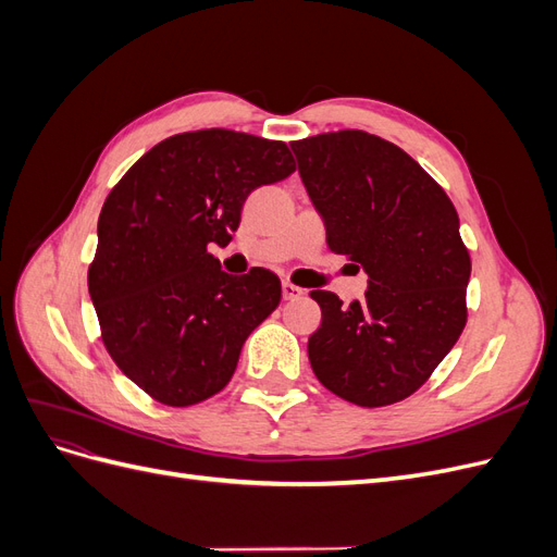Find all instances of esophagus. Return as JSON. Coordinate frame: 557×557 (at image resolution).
Listing matches in <instances>:
<instances>
[{
	"instance_id": "obj_1",
	"label": "esophagus",
	"mask_w": 557,
	"mask_h": 557,
	"mask_svg": "<svg viewBox=\"0 0 557 557\" xmlns=\"http://www.w3.org/2000/svg\"><path fill=\"white\" fill-rule=\"evenodd\" d=\"M283 299H297V297H301V288H297V285H293V283H288V281H283Z\"/></svg>"
}]
</instances>
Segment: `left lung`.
Returning <instances> with one entry per match:
<instances>
[{"label":"left lung","instance_id":"left-lung-1","mask_svg":"<svg viewBox=\"0 0 557 557\" xmlns=\"http://www.w3.org/2000/svg\"><path fill=\"white\" fill-rule=\"evenodd\" d=\"M327 248L369 276L362 301L313 290V374L358 407L413 395L467 323L469 250L453 201L411 156L376 134L339 129L290 144Z\"/></svg>","mask_w":557,"mask_h":557}]
</instances>
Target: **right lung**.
<instances>
[{
  "label": "right lung",
  "instance_id": "obj_1",
  "mask_svg": "<svg viewBox=\"0 0 557 557\" xmlns=\"http://www.w3.org/2000/svg\"><path fill=\"white\" fill-rule=\"evenodd\" d=\"M293 172L283 141L213 127L160 141L109 193L88 290L109 356L156 401L193 407L221 393L278 307L274 272L230 276L209 244L227 246L246 197Z\"/></svg>",
  "mask_w": 557,
  "mask_h": 557
}]
</instances>
